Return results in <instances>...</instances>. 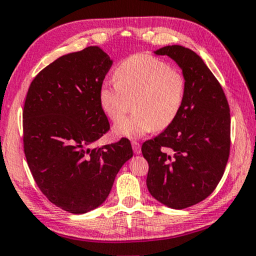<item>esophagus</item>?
Returning <instances> with one entry per match:
<instances>
[{
	"label": "esophagus",
	"instance_id": "obj_1",
	"mask_svg": "<svg viewBox=\"0 0 256 256\" xmlns=\"http://www.w3.org/2000/svg\"><path fill=\"white\" fill-rule=\"evenodd\" d=\"M132 148H134V152L136 154H139L140 153V144L138 142H132Z\"/></svg>",
	"mask_w": 256,
	"mask_h": 256
}]
</instances>
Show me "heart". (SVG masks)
I'll list each match as a JSON object with an SVG mask.
<instances>
[{
  "instance_id": "b5f03b06",
  "label": "heart",
  "mask_w": 256,
  "mask_h": 256,
  "mask_svg": "<svg viewBox=\"0 0 256 256\" xmlns=\"http://www.w3.org/2000/svg\"><path fill=\"white\" fill-rule=\"evenodd\" d=\"M116 82L100 86V104L112 120L127 110L135 98V112L119 120L114 132L119 137L139 138L153 130L168 128L182 111L186 96L185 77L168 63L146 54H137L119 64Z\"/></svg>"
}]
</instances>
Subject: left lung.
I'll return each mask as SVG.
<instances>
[{
	"instance_id": "1",
	"label": "left lung",
	"mask_w": 256,
	"mask_h": 256,
	"mask_svg": "<svg viewBox=\"0 0 256 256\" xmlns=\"http://www.w3.org/2000/svg\"><path fill=\"white\" fill-rule=\"evenodd\" d=\"M182 68L186 80L182 108L174 122L145 142L146 178L154 199L174 210L202 202L216 190L230 148V114L226 94L200 56L182 46L154 51Z\"/></svg>"
}]
</instances>
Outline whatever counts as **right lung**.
<instances>
[{
    "label": "right lung",
    "mask_w": 256,
    "mask_h": 256,
    "mask_svg": "<svg viewBox=\"0 0 256 256\" xmlns=\"http://www.w3.org/2000/svg\"><path fill=\"white\" fill-rule=\"evenodd\" d=\"M112 60L98 46L57 58L37 74L23 108V148L37 186L50 202L83 214L102 205L131 142L88 146L110 130L100 90Z\"/></svg>",
    "instance_id": "right-lung-1"
}]
</instances>
